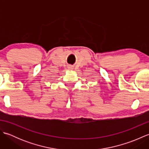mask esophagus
<instances>
[{"mask_svg": "<svg viewBox=\"0 0 149 149\" xmlns=\"http://www.w3.org/2000/svg\"><path fill=\"white\" fill-rule=\"evenodd\" d=\"M72 68H73V66H68V69H72Z\"/></svg>", "mask_w": 149, "mask_h": 149, "instance_id": "obj_1", "label": "esophagus"}]
</instances>
